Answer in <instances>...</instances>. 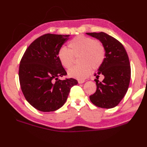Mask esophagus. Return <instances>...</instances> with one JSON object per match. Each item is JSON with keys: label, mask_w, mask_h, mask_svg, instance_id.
Listing matches in <instances>:
<instances>
[{"label": "esophagus", "mask_w": 147, "mask_h": 147, "mask_svg": "<svg viewBox=\"0 0 147 147\" xmlns=\"http://www.w3.org/2000/svg\"><path fill=\"white\" fill-rule=\"evenodd\" d=\"M78 82L79 84H82V83H83L84 82H85V80H79L78 81Z\"/></svg>", "instance_id": "esophagus-1"}]
</instances>
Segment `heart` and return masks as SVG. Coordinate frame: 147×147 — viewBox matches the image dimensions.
I'll return each mask as SVG.
<instances>
[{
	"label": "heart",
	"instance_id": "heart-1",
	"mask_svg": "<svg viewBox=\"0 0 147 147\" xmlns=\"http://www.w3.org/2000/svg\"><path fill=\"white\" fill-rule=\"evenodd\" d=\"M69 49L61 47L58 52L59 61L65 68H69L73 63V55H80L79 65H74L68 71V75L78 80L88 76L92 68L96 69L102 65L105 58V49L98 42L90 37L79 35L69 43Z\"/></svg>",
	"mask_w": 147,
	"mask_h": 147
}]
</instances>
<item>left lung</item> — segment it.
<instances>
[{"label": "left lung", "mask_w": 147, "mask_h": 147, "mask_svg": "<svg viewBox=\"0 0 147 147\" xmlns=\"http://www.w3.org/2000/svg\"><path fill=\"white\" fill-rule=\"evenodd\" d=\"M98 40L105 49V58L94 74L96 90L90 100L98 107L111 109L117 106L128 89L131 78V67L128 55L124 46L107 33H86ZM99 74L105 76L102 82L97 80Z\"/></svg>", "instance_id": "8db88e82"}]
</instances>
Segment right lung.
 <instances>
[{"mask_svg": "<svg viewBox=\"0 0 147 147\" xmlns=\"http://www.w3.org/2000/svg\"><path fill=\"white\" fill-rule=\"evenodd\" d=\"M69 35L45 34L31 43L21 59L19 69L21 88L26 100L42 112H52L63 105L71 88L78 82L61 80L67 74L57 54Z\"/></svg>", "mask_w": 147, "mask_h": 147, "instance_id": "1", "label": "right lung"}]
</instances>
